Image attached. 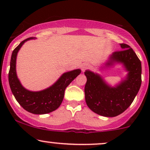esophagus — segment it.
Listing matches in <instances>:
<instances>
[{
	"label": "esophagus",
	"instance_id": "1",
	"mask_svg": "<svg viewBox=\"0 0 150 150\" xmlns=\"http://www.w3.org/2000/svg\"><path fill=\"white\" fill-rule=\"evenodd\" d=\"M90 67V65L88 63H85L81 65V69L83 71H85V69H87Z\"/></svg>",
	"mask_w": 150,
	"mask_h": 150
}]
</instances>
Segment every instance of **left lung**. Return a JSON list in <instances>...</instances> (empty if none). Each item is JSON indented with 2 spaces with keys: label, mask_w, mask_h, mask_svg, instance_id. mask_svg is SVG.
<instances>
[{
  "label": "left lung",
  "mask_w": 150,
  "mask_h": 150,
  "mask_svg": "<svg viewBox=\"0 0 150 150\" xmlns=\"http://www.w3.org/2000/svg\"><path fill=\"white\" fill-rule=\"evenodd\" d=\"M122 50L112 53L104 67L122 64L128 74L120 83L112 87L100 74L86 70L85 101L90 109L108 117L117 116L132 103L141 85V63L132 48L120 44Z\"/></svg>",
  "instance_id": "obj_1"
}]
</instances>
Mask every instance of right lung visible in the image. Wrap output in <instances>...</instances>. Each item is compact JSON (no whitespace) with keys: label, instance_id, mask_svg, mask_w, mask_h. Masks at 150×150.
<instances>
[{"label":"right lung","instance_id":"add662e5","mask_svg":"<svg viewBox=\"0 0 150 150\" xmlns=\"http://www.w3.org/2000/svg\"><path fill=\"white\" fill-rule=\"evenodd\" d=\"M35 38L26 39L20 43L12 52L9 83L11 90L17 102L26 111L33 114L43 115L49 113L57 109L62 103L66 87L80 74V69L63 73L52 86L40 91H32L22 85L16 74V58L18 51L24 43Z\"/></svg>","mask_w":150,"mask_h":150}]
</instances>
